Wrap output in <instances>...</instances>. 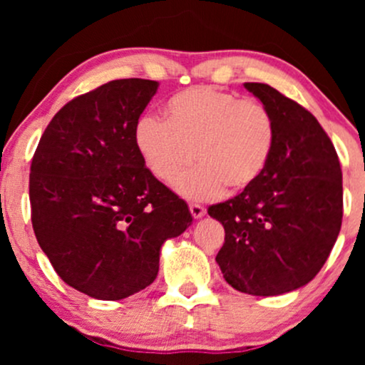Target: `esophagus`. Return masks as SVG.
I'll list each match as a JSON object with an SVG mask.
<instances>
[{"mask_svg":"<svg viewBox=\"0 0 365 365\" xmlns=\"http://www.w3.org/2000/svg\"><path fill=\"white\" fill-rule=\"evenodd\" d=\"M190 212H192V216L195 217V220H199V217H202L204 215H206V209H204L202 206H200V204H190Z\"/></svg>","mask_w":365,"mask_h":365,"instance_id":"34e87169","label":"esophagus"}]
</instances>
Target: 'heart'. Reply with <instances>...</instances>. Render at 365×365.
Returning <instances> with one entry per match:
<instances>
[{
	"label": "heart",
	"instance_id": "b5f03b06",
	"mask_svg": "<svg viewBox=\"0 0 365 365\" xmlns=\"http://www.w3.org/2000/svg\"><path fill=\"white\" fill-rule=\"evenodd\" d=\"M165 111L166 120L142 116L133 140L148 170L165 183L192 168L197 154L202 166L177 185L188 199H212L225 187L247 190L269 165L276 125L259 101L199 86L171 96Z\"/></svg>",
	"mask_w": 365,
	"mask_h": 365
}]
</instances>
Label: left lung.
<instances>
[{
    "mask_svg": "<svg viewBox=\"0 0 365 365\" xmlns=\"http://www.w3.org/2000/svg\"><path fill=\"white\" fill-rule=\"evenodd\" d=\"M244 87L273 115V156L252 187L207 212L225 228L216 262L226 283L273 297L304 287L324 266L341 228V168L305 108L267 83Z\"/></svg>",
    "mask_w": 365,
    "mask_h": 365,
    "instance_id": "left-lung-1",
    "label": "left lung"
}]
</instances>
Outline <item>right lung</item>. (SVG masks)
Returning a JSON list of instances; mask_svg holds the SVG:
<instances>
[{
	"label": "right lung",
	"instance_id": "1",
	"mask_svg": "<svg viewBox=\"0 0 365 365\" xmlns=\"http://www.w3.org/2000/svg\"><path fill=\"white\" fill-rule=\"evenodd\" d=\"M159 83L120 78L66 103L31 165L32 226L66 284L121 300L156 279L168 238L192 225L185 200L145 168L133 130Z\"/></svg>",
	"mask_w": 365,
	"mask_h": 365
}]
</instances>
